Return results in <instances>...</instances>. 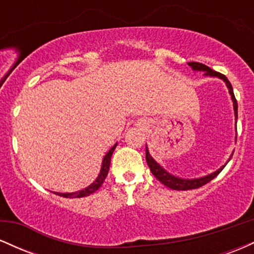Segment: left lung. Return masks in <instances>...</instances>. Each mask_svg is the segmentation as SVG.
Listing matches in <instances>:
<instances>
[{"mask_svg": "<svg viewBox=\"0 0 254 254\" xmlns=\"http://www.w3.org/2000/svg\"><path fill=\"white\" fill-rule=\"evenodd\" d=\"M188 64L191 66L192 70H194V71H204V75H205V76L218 77V78H221V80H223V82L226 83L227 88H228L230 98H232L233 107H234L235 119H238V103H237V100H235L234 92H233V87H232V84H230V82L228 81V78L224 76V75L220 74V72L214 71V70H212V69L209 68V66L204 65V64H202V63L190 62V63H188ZM235 142H237V137H235ZM232 156H233V154H232V155H230L229 160L232 159ZM145 160H147V164H148V166H149L151 173L154 174V177H155L156 179L159 180V182H161L165 186H167V188L172 189V190H179V191L180 190H182V191L192 190V189H198V188H200V186L205 185V184H208L209 182H210V180L214 179V178L216 177L217 174L223 170L224 166H226V165H223L222 167L218 168L217 171L212 172V173L208 174V176H205V177L196 178V179H183V178L176 177V176H173V174L168 173V172L166 171L161 165L157 164V162L153 159V157H151V155L149 154L148 147H145ZM229 160H228V161H229ZM228 161H227V162H228Z\"/></svg>", "mask_w": 254, "mask_h": 254, "instance_id": "8db88e82", "label": "left lung"}]
</instances>
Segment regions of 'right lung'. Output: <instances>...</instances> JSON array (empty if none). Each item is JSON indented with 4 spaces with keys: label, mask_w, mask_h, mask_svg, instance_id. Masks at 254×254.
I'll list each match as a JSON object with an SVG mask.
<instances>
[{
    "label": "right lung",
    "mask_w": 254,
    "mask_h": 254,
    "mask_svg": "<svg viewBox=\"0 0 254 254\" xmlns=\"http://www.w3.org/2000/svg\"><path fill=\"white\" fill-rule=\"evenodd\" d=\"M116 147H117V143L113 145V147L111 148V149L109 150V153H107L106 155L104 156L103 164H101L100 173H99V176H98L97 179H95L94 182L90 184L89 186H87V188H84V189H82V190L76 191V192H66V193H61V192H55V193L58 194V196H62V197H65V198H81V197L89 196L90 193H93V192L97 191L98 189L100 188L101 185H103L105 178L107 177V173H109L110 162H111V156H112V154H113V151H115Z\"/></svg>",
    "instance_id": "1"
}]
</instances>
